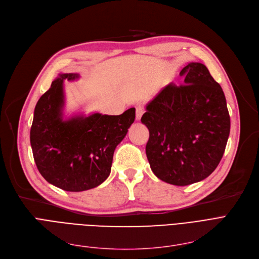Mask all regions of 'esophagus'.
Masks as SVG:
<instances>
[{
	"mask_svg": "<svg viewBox=\"0 0 259 259\" xmlns=\"http://www.w3.org/2000/svg\"><path fill=\"white\" fill-rule=\"evenodd\" d=\"M143 113H144V108L142 106H140V105L137 106L136 107V120H140L142 115H143Z\"/></svg>",
	"mask_w": 259,
	"mask_h": 259,
	"instance_id": "34e87169",
	"label": "esophagus"
}]
</instances>
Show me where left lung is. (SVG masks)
<instances>
[{
    "mask_svg": "<svg viewBox=\"0 0 259 259\" xmlns=\"http://www.w3.org/2000/svg\"><path fill=\"white\" fill-rule=\"evenodd\" d=\"M184 84L169 83L147 103L141 122L149 128L145 153L153 173L174 186L210 176L224 156L230 115L221 86L205 65L180 71Z\"/></svg>",
    "mask_w": 259,
    "mask_h": 259,
    "instance_id": "obj_1",
    "label": "left lung"
}]
</instances>
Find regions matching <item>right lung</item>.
<instances>
[{"mask_svg": "<svg viewBox=\"0 0 259 259\" xmlns=\"http://www.w3.org/2000/svg\"><path fill=\"white\" fill-rule=\"evenodd\" d=\"M78 73H60L39 99L30 128L33 159L40 174L68 192L94 189L106 180L117 145L135 120L132 107L119 116L95 113L63 119L64 80Z\"/></svg>", "mask_w": 259, "mask_h": 259, "instance_id": "right-lung-1", "label": "right lung"}]
</instances>
